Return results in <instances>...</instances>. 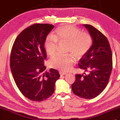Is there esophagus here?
I'll return each mask as SVG.
<instances>
[{"instance_id":"34e87169","label":"esophagus","mask_w":120,"mask_h":120,"mask_svg":"<svg viewBox=\"0 0 120 120\" xmlns=\"http://www.w3.org/2000/svg\"><path fill=\"white\" fill-rule=\"evenodd\" d=\"M59 73H60V75L61 76H63V75H66L67 74V73L66 72H62V71H60L59 72Z\"/></svg>"}]
</instances>
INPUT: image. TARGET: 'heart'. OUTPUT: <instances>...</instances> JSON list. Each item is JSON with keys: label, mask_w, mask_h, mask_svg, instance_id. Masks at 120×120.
Instances as JSON below:
<instances>
[{"label": "heart", "mask_w": 120, "mask_h": 120, "mask_svg": "<svg viewBox=\"0 0 120 120\" xmlns=\"http://www.w3.org/2000/svg\"><path fill=\"white\" fill-rule=\"evenodd\" d=\"M58 42L68 44V52L79 59L90 50L92 38L88 33L81 32L80 29L73 25H63L55 30L54 35L49 34L46 38L44 47L49 56L55 55ZM74 60L72 55H57L50 59L49 65L50 68L67 72L72 68Z\"/></svg>", "instance_id": "b5f03b06"}]
</instances>
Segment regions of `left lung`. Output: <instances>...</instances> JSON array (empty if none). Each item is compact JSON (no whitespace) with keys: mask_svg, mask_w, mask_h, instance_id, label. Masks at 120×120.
I'll return each instance as SVG.
<instances>
[{"mask_svg":"<svg viewBox=\"0 0 120 120\" xmlns=\"http://www.w3.org/2000/svg\"><path fill=\"white\" fill-rule=\"evenodd\" d=\"M92 39L90 50L79 60L78 67L88 74H76L72 85L75 95L92 99L106 87L112 68V56L108 41L102 33L90 25L84 24Z\"/></svg>","mask_w":120,"mask_h":120,"instance_id":"obj_1","label":"left lung"}]
</instances>
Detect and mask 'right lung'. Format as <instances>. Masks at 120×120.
I'll return each instance as SVG.
<instances>
[{
	"label": "right lung",
	"instance_id": "add662e5",
	"mask_svg": "<svg viewBox=\"0 0 120 120\" xmlns=\"http://www.w3.org/2000/svg\"><path fill=\"white\" fill-rule=\"evenodd\" d=\"M53 28L48 24L32 25L18 35L12 47L10 68L13 77L21 93L33 101L49 98L60 76L53 68L45 72L47 54L44 42Z\"/></svg>",
	"mask_w": 120,
	"mask_h": 120
}]
</instances>
